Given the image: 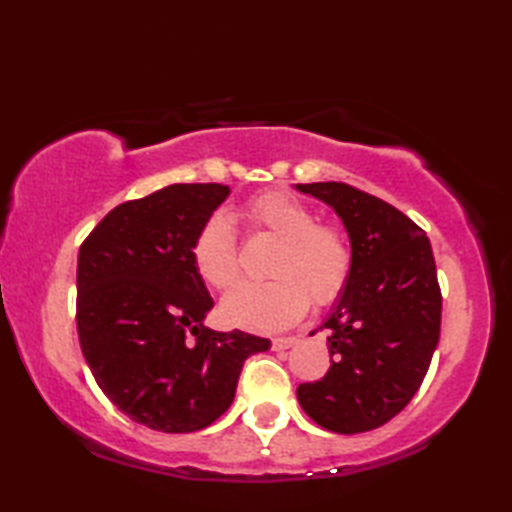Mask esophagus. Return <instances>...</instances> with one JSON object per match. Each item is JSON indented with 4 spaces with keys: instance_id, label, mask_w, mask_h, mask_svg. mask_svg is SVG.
Returning <instances> with one entry per match:
<instances>
[{
    "instance_id": "esophagus-1",
    "label": "esophagus",
    "mask_w": 512,
    "mask_h": 512,
    "mask_svg": "<svg viewBox=\"0 0 512 512\" xmlns=\"http://www.w3.org/2000/svg\"><path fill=\"white\" fill-rule=\"evenodd\" d=\"M299 339L297 336H281V339H273V350L281 352V350H288V347L297 345Z\"/></svg>"
}]
</instances>
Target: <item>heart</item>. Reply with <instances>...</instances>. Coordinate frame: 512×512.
<instances>
[{"label":"heart","instance_id":"1","mask_svg":"<svg viewBox=\"0 0 512 512\" xmlns=\"http://www.w3.org/2000/svg\"><path fill=\"white\" fill-rule=\"evenodd\" d=\"M248 231L275 237L279 248L268 284H239L222 301V317L235 328L277 332L299 321L314 306H328L341 295L352 273V244L341 226L317 222L306 202L288 193L255 195L242 209ZM193 266L204 284L231 288L239 277L233 228L224 215H211L191 246Z\"/></svg>","mask_w":512,"mask_h":512}]
</instances>
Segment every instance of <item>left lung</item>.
<instances>
[{"instance_id": "8db88e82", "label": "left lung", "mask_w": 512, "mask_h": 512, "mask_svg": "<svg viewBox=\"0 0 512 512\" xmlns=\"http://www.w3.org/2000/svg\"><path fill=\"white\" fill-rule=\"evenodd\" d=\"M330 204L352 244V273L323 328L330 369L301 383V409L334 433L383 427L422 385L440 339L442 292L427 233L345 182L297 184Z\"/></svg>"}]
</instances>
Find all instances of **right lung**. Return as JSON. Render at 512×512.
I'll return each instance as SVG.
<instances>
[{
	"label": "right lung",
	"mask_w": 512,
	"mask_h": 512,
	"mask_svg": "<svg viewBox=\"0 0 512 512\" xmlns=\"http://www.w3.org/2000/svg\"><path fill=\"white\" fill-rule=\"evenodd\" d=\"M224 184H171L118 204L79 248L76 330L112 405L162 433L209 427L231 407L244 361L268 339L202 323L213 299L193 266Z\"/></svg>",
	"instance_id": "1"
}]
</instances>
